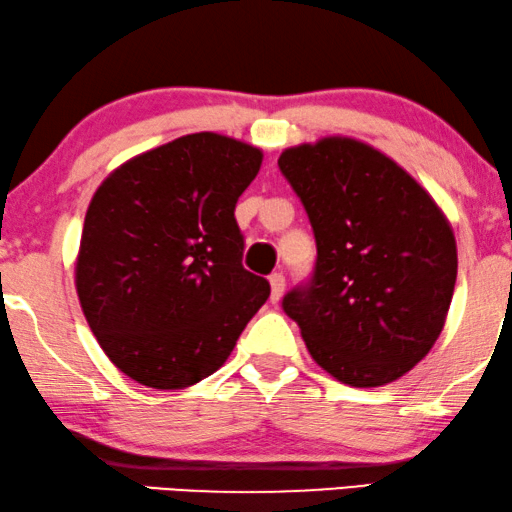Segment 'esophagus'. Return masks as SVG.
Returning <instances> with one entry per match:
<instances>
[{
    "label": "esophagus",
    "instance_id": "34e87169",
    "mask_svg": "<svg viewBox=\"0 0 512 512\" xmlns=\"http://www.w3.org/2000/svg\"><path fill=\"white\" fill-rule=\"evenodd\" d=\"M269 285H271V301H273V304H278L280 297H283V292H285L283 273H271Z\"/></svg>",
    "mask_w": 512,
    "mask_h": 512
}]
</instances>
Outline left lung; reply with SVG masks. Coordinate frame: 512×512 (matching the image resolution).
<instances>
[{
    "label": "left lung",
    "instance_id": "left-lung-1",
    "mask_svg": "<svg viewBox=\"0 0 512 512\" xmlns=\"http://www.w3.org/2000/svg\"><path fill=\"white\" fill-rule=\"evenodd\" d=\"M278 167L318 243L313 283L287 294L285 313L343 385L394 383L445 327L457 280L450 220L406 169L352 136L285 148Z\"/></svg>",
    "mask_w": 512,
    "mask_h": 512
}]
</instances>
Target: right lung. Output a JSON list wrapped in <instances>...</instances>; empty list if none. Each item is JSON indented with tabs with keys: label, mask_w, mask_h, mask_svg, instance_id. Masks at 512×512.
<instances>
[{
	"label": "right lung",
	"mask_w": 512,
	"mask_h": 512,
	"mask_svg": "<svg viewBox=\"0 0 512 512\" xmlns=\"http://www.w3.org/2000/svg\"><path fill=\"white\" fill-rule=\"evenodd\" d=\"M262 160L232 136L185 134L122 162L92 194L76 294L106 357L139 385L208 378L269 299L243 269L234 218Z\"/></svg>",
	"instance_id": "1"
}]
</instances>
